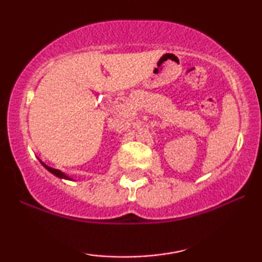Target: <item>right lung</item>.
<instances>
[{
  "instance_id": "1",
  "label": "right lung",
  "mask_w": 262,
  "mask_h": 262,
  "mask_svg": "<svg viewBox=\"0 0 262 262\" xmlns=\"http://www.w3.org/2000/svg\"><path fill=\"white\" fill-rule=\"evenodd\" d=\"M40 162H41V161H40ZM41 164H42V166H44V167L46 168V169H48L49 171H51L52 174H55L56 177L62 178V179H69V180H71V179H70L69 177H67V175H66V174H63L62 171H60V170H58V169H55V168H51V167H49V166H46V164H45L44 162H41Z\"/></svg>"
}]
</instances>
